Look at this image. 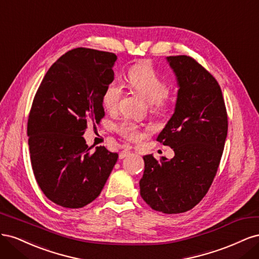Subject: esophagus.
<instances>
[{"instance_id": "esophagus-1", "label": "esophagus", "mask_w": 259, "mask_h": 259, "mask_svg": "<svg viewBox=\"0 0 259 259\" xmlns=\"http://www.w3.org/2000/svg\"><path fill=\"white\" fill-rule=\"evenodd\" d=\"M131 153H132L131 149L126 148V149H124V150H122V151L120 152V154H119V158H120V159H124V158H126L127 155H130Z\"/></svg>"}]
</instances>
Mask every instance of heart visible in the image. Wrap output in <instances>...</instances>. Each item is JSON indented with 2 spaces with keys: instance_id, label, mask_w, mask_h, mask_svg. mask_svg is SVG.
Here are the masks:
<instances>
[{
  "instance_id": "obj_1",
  "label": "heart",
  "mask_w": 259,
  "mask_h": 259,
  "mask_svg": "<svg viewBox=\"0 0 259 259\" xmlns=\"http://www.w3.org/2000/svg\"><path fill=\"white\" fill-rule=\"evenodd\" d=\"M128 83L139 96L151 104L154 112L165 111L169 105L167 83L154 69L151 62L143 61L133 66L127 74ZM123 89L119 83L109 84L103 95V105L109 112H115L119 108ZM116 132L131 142H137L142 137L140 128L136 123L128 120L122 121L116 126Z\"/></svg>"
}]
</instances>
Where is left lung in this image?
Listing matches in <instances>:
<instances>
[{
    "instance_id": "obj_1",
    "label": "left lung",
    "mask_w": 259,
    "mask_h": 259,
    "mask_svg": "<svg viewBox=\"0 0 259 259\" xmlns=\"http://www.w3.org/2000/svg\"><path fill=\"white\" fill-rule=\"evenodd\" d=\"M177 77L175 112L156 140L175 156L158 161L144 156L140 195L152 209L178 214L204 198L221 163L228 116L218 82L192 57L166 58Z\"/></svg>"
}]
</instances>
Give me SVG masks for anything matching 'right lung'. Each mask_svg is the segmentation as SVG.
<instances>
[{"label":"right lung","instance_id":"add662e5","mask_svg":"<svg viewBox=\"0 0 259 259\" xmlns=\"http://www.w3.org/2000/svg\"><path fill=\"white\" fill-rule=\"evenodd\" d=\"M113 53L77 48L54 62L38 86L27 134L31 165L46 198L81 208L100 194L117 161L104 146L86 145L88 123L105 116L103 95L112 83Z\"/></svg>","mask_w":259,"mask_h":259}]
</instances>
